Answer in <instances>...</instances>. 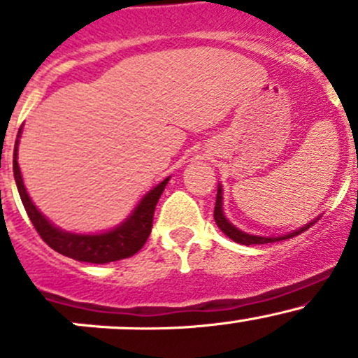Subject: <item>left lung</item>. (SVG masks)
Wrapping results in <instances>:
<instances>
[{
  "mask_svg": "<svg viewBox=\"0 0 358 358\" xmlns=\"http://www.w3.org/2000/svg\"><path fill=\"white\" fill-rule=\"evenodd\" d=\"M320 216H317L315 220H312V222H308L306 225L299 227V229L292 230L289 234H282V236H252V234H248V232H243L241 229H237L236 225H232V223L227 220L225 213H223V189L222 185H218V194H216V204H215V222L216 225H218V229L222 230L223 234H225L229 239H232L234 243H239V244H244V246H252V244H268V243H279V241H284V239H291V237L298 236V234L305 232L306 229H310V225H313V223L319 220Z\"/></svg>",
  "mask_w": 358,
  "mask_h": 358,
  "instance_id": "obj_1",
  "label": "left lung"
}]
</instances>
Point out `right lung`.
Returning a JSON list of instances; mask_svg holds the SVG:
<instances>
[{
    "label": "right lung",
    "mask_w": 358,
    "mask_h": 358,
    "mask_svg": "<svg viewBox=\"0 0 358 358\" xmlns=\"http://www.w3.org/2000/svg\"><path fill=\"white\" fill-rule=\"evenodd\" d=\"M20 135H22V128L19 129V135L15 140V149H13V176H15L17 189H19L20 199L27 211L29 218H31L32 225L38 230L41 239L48 244L50 248L55 249L60 255L69 256L72 259L85 263H96V265H103V263L117 262V259L129 258L135 252H138L147 243L152 230V220L154 211H156V204L164 192L166 185L169 182L168 178L162 180L156 187L149 190L138 204L135 206L131 213L122 220L119 225L114 229L106 230V232L96 234H76L62 230L57 227L55 223L50 222L32 202L31 196L27 194V189L24 185L22 173H20L19 166V142Z\"/></svg>",
    "instance_id": "right-lung-1"
}]
</instances>
